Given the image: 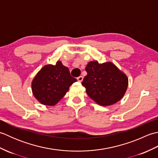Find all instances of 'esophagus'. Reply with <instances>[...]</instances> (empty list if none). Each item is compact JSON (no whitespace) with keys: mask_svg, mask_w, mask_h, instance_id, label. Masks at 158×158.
Here are the masks:
<instances>
[{"mask_svg":"<svg viewBox=\"0 0 158 158\" xmlns=\"http://www.w3.org/2000/svg\"><path fill=\"white\" fill-rule=\"evenodd\" d=\"M83 79V77L82 76H79V77H77V81L79 82H82Z\"/></svg>","mask_w":158,"mask_h":158,"instance_id":"obj_1","label":"esophagus"}]
</instances>
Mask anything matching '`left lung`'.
Instances as JSON below:
<instances>
[{
    "mask_svg": "<svg viewBox=\"0 0 158 158\" xmlns=\"http://www.w3.org/2000/svg\"><path fill=\"white\" fill-rule=\"evenodd\" d=\"M82 82L86 93L98 105L110 106L122 99L128 86L127 75L111 62H88Z\"/></svg>",
    "mask_w": 158,
    "mask_h": 158,
    "instance_id": "1",
    "label": "left lung"
}]
</instances>
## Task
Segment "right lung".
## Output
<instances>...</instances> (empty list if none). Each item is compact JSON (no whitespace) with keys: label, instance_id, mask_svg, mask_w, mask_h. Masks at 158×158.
Returning <instances> with one entry per match:
<instances>
[{"label":"right lung","instance_id":"add662e5","mask_svg":"<svg viewBox=\"0 0 158 158\" xmlns=\"http://www.w3.org/2000/svg\"><path fill=\"white\" fill-rule=\"evenodd\" d=\"M76 81L70 76L69 69L58 60L56 65H45L37 73L32 81V92L42 105L54 106Z\"/></svg>","mask_w":158,"mask_h":158}]
</instances>
